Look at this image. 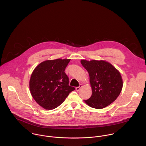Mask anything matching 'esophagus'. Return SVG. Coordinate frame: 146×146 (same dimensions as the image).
Masks as SVG:
<instances>
[{
	"instance_id": "1",
	"label": "esophagus",
	"mask_w": 146,
	"mask_h": 146,
	"mask_svg": "<svg viewBox=\"0 0 146 146\" xmlns=\"http://www.w3.org/2000/svg\"><path fill=\"white\" fill-rule=\"evenodd\" d=\"M83 86H82V84H80V85H79V86H78V87H76V91H79L81 88H82V87Z\"/></svg>"
}]
</instances>
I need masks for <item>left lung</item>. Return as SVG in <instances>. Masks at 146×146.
I'll return each mask as SVG.
<instances>
[{"instance_id": "1", "label": "left lung", "mask_w": 146, "mask_h": 146, "mask_svg": "<svg viewBox=\"0 0 146 146\" xmlns=\"http://www.w3.org/2000/svg\"><path fill=\"white\" fill-rule=\"evenodd\" d=\"M90 78L92 94L85 102L92 108L102 109L112 104L123 88V80L119 71L111 63L104 61L81 60Z\"/></svg>"}]
</instances>
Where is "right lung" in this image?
<instances>
[{
	"mask_svg": "<svg viewBox=\"0 0 146 146\" xmlns=\"http://www.w3.org/2000/svg\"><path fill=\"white\" fill-rule=\"evenodd\" d=\"M70 59L47 60L34 70L29 82L30 93L35 101L45 110L57 108L75 88L68 85L64 70Z\"/></svg>",
	"mask_w": 146,
	"mask_h": 146,
	"instance_id": "obj_1",
	"label": "right lung"
}]
</instances>
